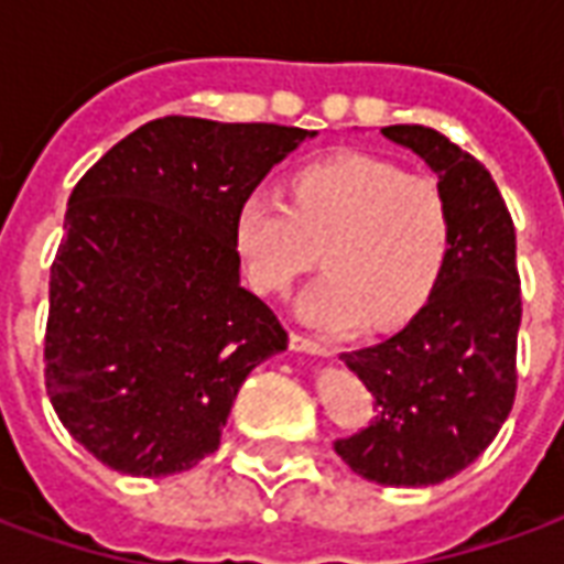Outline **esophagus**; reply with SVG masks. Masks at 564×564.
<instances>
[{
  "label": "esophagus",
  "mask_w": 564,
  "mask_h": 564,
  "mask_svg": "<svg viewBox=\"0 0 564 564\" xmlns=\"http://www.w3.org/2000/svg\"><path fill=\"white\" fill-rule=\"evenodd\" d=\"M290 347H293L295 354H307V356H323V359H329V356H335L338 350L332 347V344H319L314 341V338H305V335H290Z\"/></svg>",
  "instance_id": "obj_1"
}]
</instances>
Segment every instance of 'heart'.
I'll return each instance as SVG.
<instances>
[{"label": "heart", "instance_id": "heart-1", "mask_svg": "<svg viewBox=\"0 0 564 564\" xmlns=\"http://www.w3.org/2000/svg\"><path fill=\"white\" fill-rule=\"evenodd\" d=\"M293 205L253 193L235 214V247L259 293H286L319 262L329 271L299 302L326 332L399 326L425 305L447 265L453 220L425 174L366 153H338L293 174Z\"/></svg>", "mask_w": 564, "mask_h": 564}]
</instances>
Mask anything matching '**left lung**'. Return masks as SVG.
Returning <instances> with one entry per match:
<instances>
[{"label": "left lung", "instance_id": "left-lung-1", "mask_svg": "<svg viewBox=\"0 0 564 564\" xmlns=\"http://www.w3.org/2000/svg\"><path fill=\"white\" fill-rule=\"evenodd\" d=\"M437 174L453 220L447 265L414 319L387 341L344 354L378 414L335 441L359 477L435 486L484 453L517 395L522 299L517 235L492 174L429 127L380 129Z\"/></svg>", "mask_w": 564, "mask_h": 564}]
</instances>
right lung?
Here are the masks:
<instances>
[{
	"label": "right lung",
	"instance_id": "obj_1",
	"mask_svg": "<svg viewBox=\"0 0 564 564\" xmlns=\"http://www.w3.org/2000/svg\"><path fill=\"white\" fill-rule=\"evenodd\" d=\"M317 132L160 117L117 141L68 196L51 269L47 395L68 435L132 477L220 447L247 375L286 332L241 286L235 214Z\"/></svg>",
	"mask_w": 564,
	"mask_h": 564
}]
</instances>
